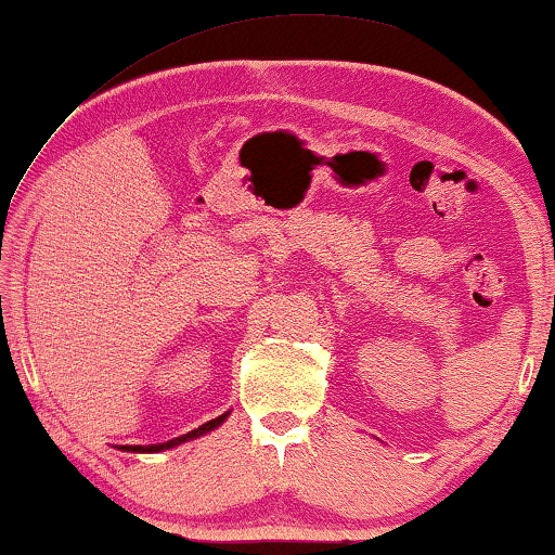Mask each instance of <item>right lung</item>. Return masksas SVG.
I'll return each mask as SVG.
<instances>
[{
  "instance_id": "1",
  "label": "right lung",
  "mask_w": 555,
  "mask_h": 555,
  "mask_svg": "<svg viewBox=\"0 0 555 555\" xmlns=\"http://www.w3.org/2000/svg\"><path fill=\"white\" fill-rule=\"evenodd\" d=\"M224 417L227 415H222V417H217V420H209V422H205V425L202 427H197V429H192V433H188V435H182V437H175V439H170V442H163V444H147V447H140V444H126V447H120V450H126V452H163V450H170V447H175V444H182V442H188V439H195V437H199V435H207L209 429H215V427H219L224 422Z\"/></svg>"
}]
</instances>
